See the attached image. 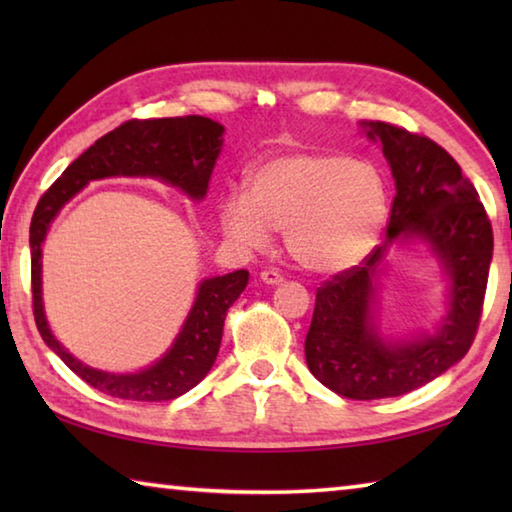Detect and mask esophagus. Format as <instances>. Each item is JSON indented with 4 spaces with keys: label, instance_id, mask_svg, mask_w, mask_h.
Returning a JSON list of instances; mask_svg holds the SVG:
<instances>
[{
    "label": "esophagus",
    "instance_id": "esophagus-1",
    "mask_svg": "<svg viewBox=\"0 0 512 512\" xmlns=\"http://www.w3.org/2000/svg\"><path fill=\"white\" fill-rule=\"evenodd\" d=\"M262 282H266V284H280L284 277L275 271V268H266V271H262Z\"/></svg>",
    "mask_w": 512,
    "mask_h": 512
}]
</instances>
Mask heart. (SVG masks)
Segmentation results:
<instances>
[{
    "label": "heart",
    "mask_w": 512,
    "mask_h": 512,
    "mask_svg": "<svg viewBox=\"0 0 512 512\" xmlns=\"http://www.w3.org/2000/svg\"><path fill=\"white\" fill-rule=\"evenodd\" d=\"M219 214L225 235L241 246L262 248L268 230L284 232L300 266L339 273L375 248L388 216V187L370 160L293 151L259 164L248 176V194L225 196Z\"/></svg>",
    "instance_id": "1"
}]
</instances>
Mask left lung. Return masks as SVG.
I'll list each match as a JSON object with an SVG mask.
<instances>
[{
	"instance_id": "obj_1",
	"label": "left lung",
	"mask_w": 512,
	"mask_h": 512,
	"mask_svg": "<svg viewBox=\"0 0 512 512\" xmlns=\"http://www.w3.org/2000/svg\"><path fill=\"white\" fill-rule=\"evenodd\" d=\"M366 126L370 140L381 142L397 189L386 244L320 284L305 339L311 375L348 400L411 393L461 361L479 329L492 262L488 212L452 155L388 121ZM397 236L427 240L453 277L450 314L433 337L384 342L371 325V280Z\"/></svg>"
}]
</instances>
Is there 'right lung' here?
<instances>
[{
    "instance_id": "add662e5",
    "label": "right lung",
    "mask_w": 512,
    "mask_h": 512,
    "mask_svg": "<svg viewBox=\"0 0 512 512\" xmlns=\"http://www.w3.org/2000/svg\"><path fill=\"white\" fill-rule=\"evenodd\" d=\"M223 126L216 121L187 115L167 119H131L115 131L99 137L88 151L79 155L63 171L54 185L40 196L31 219V293L33 318L38 332L65 366L76 372L85 384L119 400L164 402L176 400L194 388L210 368L221 348L223 320L232 302L248 284V271H235L210 277L201 284L192 311L171 350L155 363L135 375H112L76 361L54 334L42 311L40 296V257L49 223L60 207L90 183L108 176H153L164 183L180 187L192 198H203L210 183L214 162L221 153Z\"/></svg>"
}]
</instances>
